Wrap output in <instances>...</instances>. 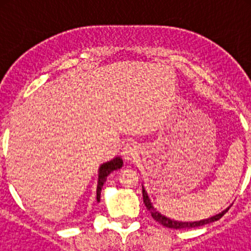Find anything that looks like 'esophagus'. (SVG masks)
Wrapping results in <instances>:
<instances>
[{
	"instance_id": "34e87169",
	"label": "esophagus",
	"mask_w": 251,
	"mask_h": 251,
	"mask_svg": "<svg viewBox=\"0 0 251 251\" xmlns=\"http://www.w3.org/2000/svg\"><path fill=\"white\" fill-rule=\"evenodd\" d=\"M138 146H137L136 143H127V145L124 146L122 154H123L124 159L129 161V159L136 158V157L138 156Z\"/></svg>"
}]
</instances>
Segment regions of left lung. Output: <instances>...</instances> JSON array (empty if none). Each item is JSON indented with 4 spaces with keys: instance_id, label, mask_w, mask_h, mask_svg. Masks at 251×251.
I'll use <instances>...</instances> for the list:
<instances>
[{
    "instance_id": "obj_1",
    "label": "left lung",
    "mask_w": 251,
    "mask_h": 251,
    "mask_svg": "<svg viewBox=\"0 0 251 251\" xmlns=\"http://www.w3.org/2000/svg\"><path fill=\"white\" fill-rule=\"evenodd\" d=\"M142 192H143V202H145L146 207H147L148 211L151 212V215H152V217L156 221H158L161 225L166 226V227H170V229H191V227H197V226H203L206 225V224H210V223H214V221H217L220 220L221 217L224 216V215L227 212V210H229V207L226 208V210H224L223 212H220V214L215 215V216L212 217H208V219H203V220H200V221H178V220H174V219H170V217L165 216V215H162L161 212L157 210L154 206L152 205V202H151L150 197H148V194L147 191L145 190V187H142Z\"/></svg>"
}]
</instances>
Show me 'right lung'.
Masks as SVG:
<instances>
[{
    "label": "right lung",
    "instance_id": "obj_1",
    "mask_svg": "<svg viewBox=\"0 0 251 251\" xmlns=\"http://www.w3.org/2000/svg\"><path fill=\"white\" fill-rule=\"evenodd\" d=\"M123 166V159L121 157H115L112 161H108L100 166L98 176V187H97V201H100V192L103 188L104 182L106 181V177L112 174L113 171H117Z\"/></svg>",
    "mask_w": 251,
    "mask_h": 251
}]
</instances>
